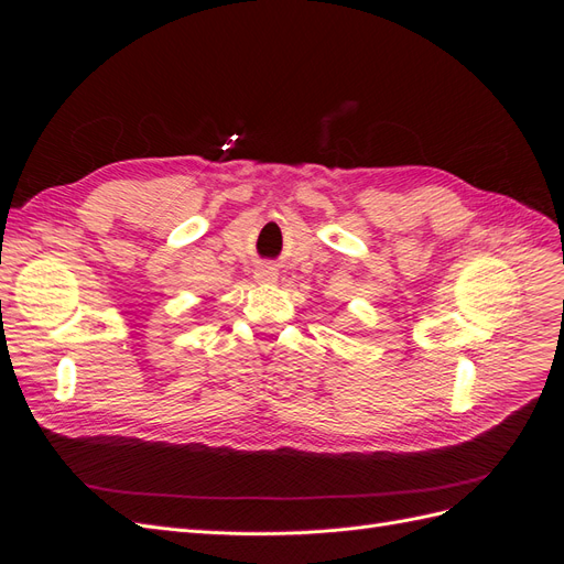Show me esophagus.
<instances>
[{"label": "esophagus", "instance_id": "obj_1", "mask_svg": "<svg viewBox=\"0 0 564 564\" xmlns=\"http://www.w3.org/2000/svg\"><path fill=\"white\" fill-rule=\"evenodd\" d=\"M253 278H256V282H261V284H272V282H278V270L263 265V268L253 272Z\"/></svg>", "mask_w": 564, "mask_h": 564}]
</instances>
